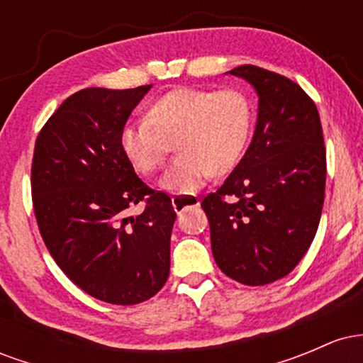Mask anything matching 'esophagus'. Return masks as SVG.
Instances as JSON below:
<instances>
[{
  "label": "esophagus",
  "mask_w": 363,
  "mask_h": 363,
  "mask_svg": "<svg viewBox=\"0 0 363 363\" xmlns=\"http://www.w3.org/2000/svg\"><path fill=\"white\" fill-rule=\"evenodd\" d=\"M199 205V199L196 194H174L172 206L176 211H184L186 208H194Z\"/></svg>",
  "instance_id": "34e87169"
}]
</instances>
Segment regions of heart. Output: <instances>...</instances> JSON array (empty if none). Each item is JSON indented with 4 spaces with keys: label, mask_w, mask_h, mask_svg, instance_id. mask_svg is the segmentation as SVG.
I'll return each instance as SVG.
<instances>
[{
    "label": "heart",
    "mask_w": 363,
    "mask_h": 363,
    "mask_svg": "<svg viewBox=\"0 0 363 363\" xmlns=\"http://www.w3.org/2000/svg\"><path fill=\"white\" fill-rule=\"evenodd\" d=\"M251 99L235 89H176L150 106L148 118L121 131V147L143 176L164 167L176 141L179 157L162 179L177 194L199 189L211 174L223 176L239 164L252 129Z\"/></svg>",
    "instance_id": "obj_1"
}]
</instances>
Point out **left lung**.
<instances>
[{"label":"left lung","instance_id":"obj_1","mask_svg":"<svg viewBox=\"0 0 363 363\" xmlns=\"http://www.w3.org/2000/svg\"><path fill=\"white\" fill-rule=\"evenodd\" d=\"M259 95L242 160L201 206L218 268L249 286L286 277L309 251L326 189V147L318 107L290 78L254 65L228 72Z\"/></svg>","mask_w":363,"mask_h":363}]
</instances>
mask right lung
<instances>
[{
	"instance_id": "obj_1",
	"label": "right lung",
	"mask_w": 363,
	"mask_h": 363,
	"mask_svg": "<svg viewBox=\"0 0 363 363\" xmlns=\"http://www.w3.org/2000/svg\"><path fill=\"white\" fill-rule=\"evenodd\" d=\"M152 85L85 89L57 107L35 140L32 205L62 273L107 303L152 298L169 278L172 201L136 176L121 131ZM145 203L138 217L133 204Z\"/></svg>"
}]
</instances>
